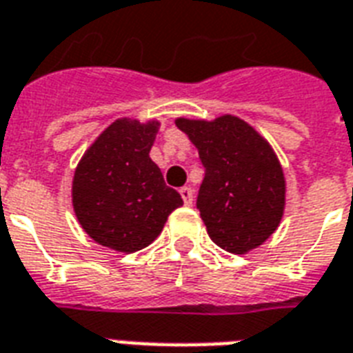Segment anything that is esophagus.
I'll return each mask as SVG.
<instances>
[{
	"mask_svg": "<svg viewBox=\"0 0 353 353\" xmlns=\"http://www.w3.org/2000/svg\"><path fill=\"white\" fill-rule=\"evenodd\" d=\"M179 194H181L183 201H185V205H192V188H190V187H181V190H179Z\"/></svg>",
	"mask_w": 353,
	"mask_h": 353,
	"instance_id": "1",
	"label": "esophagus"
}]
</instances>
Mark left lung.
Listing matches in <instances>:
<instances>
[{
  "instance_id": "8db88e82",
  "label": "left lung",
  "mask_w": 353,
  "mask_h": 353,
  "mask_svg": "<svg viewBox=\"0 0 353 353\" xmlns=\"http://www.w3.org/2000/svg\"><path fill=\"white\" fill-rule=\"evenodd\" d=\"M192 141L205 177L196 207L220 248L246 254L272 235L283 216L285 177L270 144L241 118L214 122L177 118Z\"/></svg>"
}]
</instances>
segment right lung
<instances>
[{
    "label": "right lung",
    "instance_id": "1",
    "mask_svg": "<svg viewBox=\"0 0 353 353\" xmlns=\"http://www.w3.org/2000/svg\"><path fill=\"white\" fill-rule=\"evenodd\" d=\"M159 122L129 118L112 122L75 168L72 198L75 216L94 241L117 250L146 248L163 231L168 214L183 205L165 183L150 150Z\"/></svg>",
    "mask_w": 353,
    "mask_h": 353
}]
</instances>
